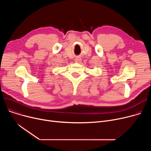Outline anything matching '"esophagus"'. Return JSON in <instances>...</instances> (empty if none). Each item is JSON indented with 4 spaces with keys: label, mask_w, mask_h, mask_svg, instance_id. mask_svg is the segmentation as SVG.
I'll return each instance as SVG.
<instances>
[{
    "label": "esophagus",
    "mask_w": 151,
    "mask_h": 151,
    "mask_svg": "<svg viewBox=\"0 0 151 151\" xmlns=\"http://www.w3.org/2000/svg\"><path fill=\"white\" fill-rule=\"evenodd\" d=\"M75 62H77V63H80L81 61V58H80V57H78V58H76V59H75Z\"/></svg>",
    "instance_id": "1"
}]
</instances>
